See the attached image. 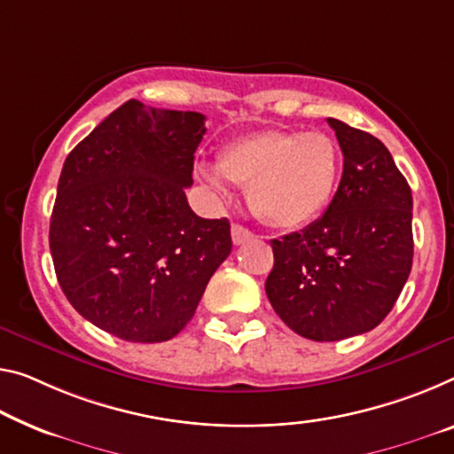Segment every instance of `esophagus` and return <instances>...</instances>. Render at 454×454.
<instances>
[{"mask_svg": "<svg viewBox=\"0 0 454 454\" xmlns=\"http://www.w3.org/2000/svg\"><path fill=\"white\" fill-rule=\"evenodd\" d=\"M231 237H233V243L235 246H241V243H246V241H249L251 237H254V233L249 231V229H246L243 225H235L231 227Z\"/></svg>", "mask_w": 454, "mask_h": 454, "instance_id": "esophagus-1", "label": "esophagus"}]
</instances>
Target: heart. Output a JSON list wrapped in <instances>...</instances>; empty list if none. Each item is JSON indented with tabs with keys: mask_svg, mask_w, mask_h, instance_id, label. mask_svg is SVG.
<instances>
[{
	"mask_svg": "<svg viewBox=\"0 0 454 454\" xmlns=\"http://www.w3.org/2000/svg\"><path fill=\"white\" fill-rule=\"evenodd\" d=\"M219 172L247 188L251 211L278 229H296L325 213L340 176V148L325 131L263 129L233 139L219 152ZM199 174L221 186L208 166Z\"/></svg>",
	"mask_w": 454,
	"mask_h": 454,
	"instance_id": "obj_1",
	"label": "heart"
}]
</instances>
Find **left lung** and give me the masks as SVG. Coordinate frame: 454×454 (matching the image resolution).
Returning a JSON list of instances; mask_svg holds the SVG:
<instances>
[{"instance_id":"1","label":"left lung","mask_w":454,"mask_h":454,"mask_svg":"<svg viewBox=\"0 0 454 454\" xmlns=\"http://www.w3.org/2000/svg\"><path fill=\"white\" fill-rule=\"evenodd\" d=\"M343 176L325 215L271 239L266 294L292 331L340 340L378 326L412 270V191L378 137L329 117Z\"/></svg>"}]
</instances>
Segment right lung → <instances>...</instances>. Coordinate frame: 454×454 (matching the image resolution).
I'll return each mask as SVG.
<instances>
[{"mask_svg":"<svg viewBox=\"0 0 454 454\" xmlns=\"http://www.w3.org/2000/svg\"><path fill=\"white\" fill-rule=\"evenodd\" d=\"M197 111L129 99L67 156L51 217L59 284L82 318L131 343L184 329L231 254V225L188 207Z\"/></svg>","mask_w":454,"mask_h":454,"instance_id":"right-lung-1","label":"right lung"}]
</instances>
